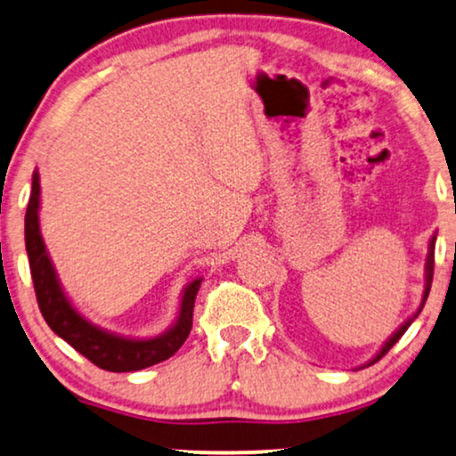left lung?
Returning a JSON list of instances; mask_svg holds the SVG:
<instances>
[{"label":"left lung","mask_w":456,"mask_h":456,"mask_svg":"<svg viewBox=\"0 0 456 456\" xmlns=\"http://www.w3.org/2000/svg\"><path fill=\"white\" fill-rule=\"evenodd\" d=\"M436 237H437V234H434V237H431V240H429V251H427V260H425V289H423V300H420V306L417 308V313H414L412 317H408L406 322H403V323L400 325V328H397L395 331H393V334L389 336V338H387L385 345L379 348V353H376V355H374L372 359H370V362H365V363L362 365V368H365V365H372V363L379 362V359L383 357L385 353L389 351V348H391L393 345H395L397 340L402 338V336H403V331H406V330L410 328V323H412L414 319L419 317V313L423 311V306H425V300H427V296H429V289H431V279H434V247H436Z\"/></svg>","instance_id":"1"}]
</instances>
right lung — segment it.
I'll use <instances>...</instances> for the list:
<instances>
[{
  "label": "right lung",
  "mask_w": 456,
  "mask_h": 456,
  "mask_svg": "<svg viewBox=\"0 0 456 456\" xmlns=\"http://www.w3.org/2000/svg\"><path fill=\"white\" fill-rule=\"evenodd\" d=\"M39 173L33 171L31 196L25 213V247L29 256V268L33 288H36L37 305L50 330L61 336L65 342L91 359L99 368L110 372H134V370L150 368L175 355L179 346L188 338L192 330L194 300L199 294L202 277L192 279L182 291L179 313L171 328L154 338H131V336L116 334L101 325L88 322L84 314L73 306L69 296L61 285L54 264L50 260L46 243L39 230Z\"/></svg>",
  "instance_id": "add662e5"
}]
</instances>
